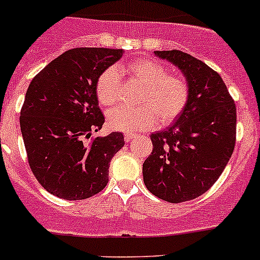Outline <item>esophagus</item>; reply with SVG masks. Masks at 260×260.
Segmentation results:
<instances>
[{"mask_svg": "<svg viewBox=\"0 0 260 260\" xmlns=\"http://www.w3.org/2000/svg\"><path fill=\"white\" fill-rule=\"evenodd\" d=\"M135 137H136V133H132V132L124 133V141H125V142H129V141H132Z\"/></svg>", "mask_w": 260, "mask_h": 260, "instance_id": "34e87169", "label": "esophagus"}]
</instances>
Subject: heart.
<instances>
[{
    "label": "heart",
    "mask_w": 260,
    "mask_h": 260,
    "mask_svg": "<svg viewBox=\"0 0 260 260\" xmlns=\"http://www.w3.org/2000/svg\"><path fill=\"white\" fill-rule=\"evenodd\" d=\"M119 72L140 81L143 90L136 108L118 106L107 113L111 129L133 132L151 128L154 123L169 125L186 109L190 99V86L180 75L170 74L161 62L149 57H138L119 68ZM117 68L109 67L96 79L95 94L99 103L111 107L120 98V74Z\"/></svg>",
    "instance_id": "b5f03b06"
}]
</instances>
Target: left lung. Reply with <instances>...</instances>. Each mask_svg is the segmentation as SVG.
I'll use <instances>...</instances> for the list:
<instances>
[{
  "instance_id": "obj_1",
  "label": "left lung",
  "mask_w": 260,
  "mask_h": 260,
  "mask_svg": "<svg viewBox=\"0 0 260 260\" xmlns=\"http://www.w3.org/2000/svg\"><path fill=\"white\" fill-rule=\"evenodd\" d=\"M154 54L183 73L190 99L174 124L151 135L143 181L157 198L183 203L205 193L224 171L237 140V107L221 77L204 61L180 50Z\"/></svg>"
}]
</instances>
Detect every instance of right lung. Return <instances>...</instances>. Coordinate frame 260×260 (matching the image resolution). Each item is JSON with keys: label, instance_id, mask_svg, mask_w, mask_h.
Masks as SVG:
<instances>
[{"label": "right lung", "instance_id": "right-lung-1", "mask_svg": "<svg viewBox=\"0 0 260 260\" xmlns=\"http://www.w3.org/2000/svg\"><path fill=\"white\" fill-rule=\"evenodd\" d=\"M122 49L77 48L46 65L28 85L20 113L27 161L52 195L84 200L108 183L109 165L124 146L119 132L91 137L104 123L95 84Z\"/></svg>", "mask_w": 260, "mask_h": 260}]
</instances>
